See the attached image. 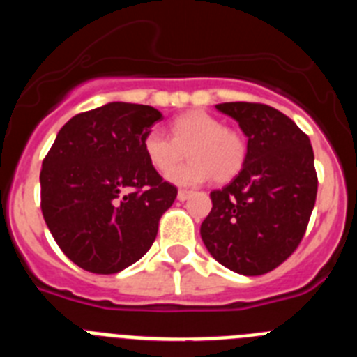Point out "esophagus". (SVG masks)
<instances>
[{"mask_svg": "<svg viewBox=\"0 0 357 357\" xmlns=\"http://www.w3.org/2000/svg\"><path fill=\"white\" fill-rule=\"evenodd\" d=\"M176 197H178V200H181V202H184V200H188L189 197H191V191H188V189H181Z\"/></svg>", "mask_w": 357, "mask_h": 357, "instance_id": "1", "label": "esophagus"}]
</instances>
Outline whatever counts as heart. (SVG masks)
Instances as JSON below:
<instances>
[{"label": "heart", "mask_w": 357, "mask_h": 357, "mask_svg": "<svg viewBox=\"0 0 357 357\" xmlns=\"http://www.w3.org/2000/svg\"><path fill=\"white\" fill-rule=\"evenodd\" d=\"M172 137L159 128H151L143 137V151L155 172H171L188 150L190 162L169 173L176 185H193L200 182H225L241 169L247 146L241 135L225 127L218 118L204 110H189L169 123Z\"/></svg>", "instance_id": "obj_1"}]
</instances>
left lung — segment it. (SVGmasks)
<instances>
[{
    "mask_svg": "<svg viewBox=\"0 0 357 357\" xmlns=\"http://www.w3.org/2000/svg\"><path fill=\"white\" fill-rule=\"evenodd\" d=\"M248 137L234 181L211 193L202 222L214 259L241 275H263L301 245L317 200L318 178L307 135L280 110L264 103H218Z\"/></svg>",
    "mask_w": 357,
    "mask_h": 357,
    "instance_id": "left-lung-1",
    "label": "left lung"
}]
</instances>
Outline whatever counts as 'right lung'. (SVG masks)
Masks as SVG:
<instances>
[{
	"label": "right lung",
	"instance_id": "add662e5",
	"mask_svg": "<svg viewBox=\"0 0 357 357\" xmlns=\"http://www.w3.org/2000/svg\"><path fill=\"white\" fill-rule=\"evenodd\" d=\"M162 118L150 105L112 102L73 116L43 160L40 209L77 266L110 275L155 241L176 188L144 157L143 137Z\"/></svg>",
	"mask_w": 357,
	"mask_h": 357
}]
</instances>
